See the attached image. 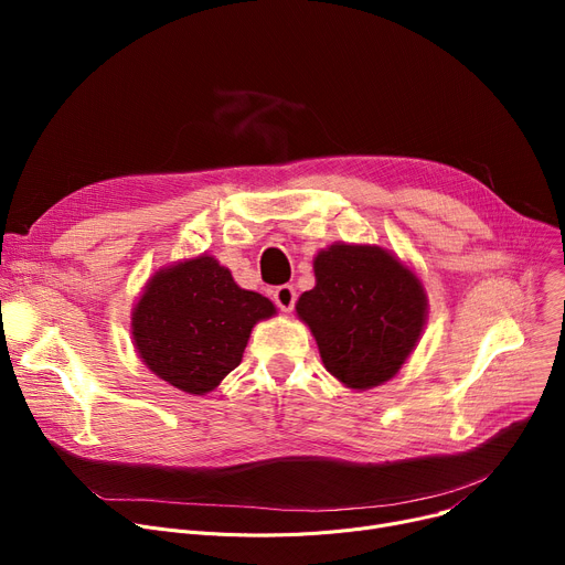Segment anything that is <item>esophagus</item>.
<instances>
[{"mask_svg": "<svg viewBox=\"0 0 565 565\" xmlns=\"http://www.w3.org/2000/svg\"><path fill=\"white\" fill-rule=\"evenodd\" d=\"M273 300L275 305L281 309V311H292L295 307V300H298V292H295V288L290 284H284V286H277L273 290Z\"/></svg>", "mask_w": 565, "mask_h": 565, "instance_id": "34e87169", "label": "esophagus"}]
</instances>
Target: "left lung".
<instances>
[{
    "label": "left lung",
    "mask_w": 565,
    "mask_h": 565,
    "mask_svg": "<svg viewBox=\"0 0 565 565\" xmlns=\"http://www.w3.org/2000/svg\"><path fill=\"white\" fill-rule=\"evenodd\" d=\"M316 286L298 300L324 369L352 390L398 373L426 322L422 281L390 252L332 245L316 256Z\"/></svg>",
    "instance_id": "left-lung-1"
}]
</instances>
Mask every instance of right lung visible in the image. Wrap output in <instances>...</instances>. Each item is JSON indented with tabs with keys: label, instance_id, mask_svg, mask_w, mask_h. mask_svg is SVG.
Listing matches in <instances>:
<instances>
[{
	"label": "right lung",
	"instance_id": "obj_1",
	"mask_svg": "<svg viewBox=\"0 0 565 565\" xmlns=\"http://www.w3.org/2000/svg\"><path fill=\"white\" fill-rule=\"evenodd\" d=\"M273 313L270 300L243 290L213 256H199L148 281L132 313V337L148 369L201 396L241 364L252 328Z\"/></svg>",
	"mask_w": 565,
	"mask_h": 565
}]
</instances>
